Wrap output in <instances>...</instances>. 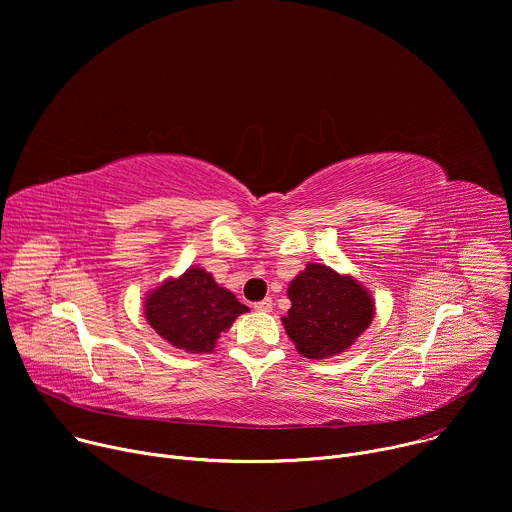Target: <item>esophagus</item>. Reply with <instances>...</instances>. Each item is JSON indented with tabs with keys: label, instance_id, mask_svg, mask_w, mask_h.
Returning a JSON list of instances; mask_svg holds the SVG:
<instances>
[{
	"label": "esophagus",
	"instance_id": "34e87169",
	"mask_svg": "<svg viewBox=\"0 0 512 512\" xmlns=\"http://www.w3.org/2000/svg\"><path fill=\"white\" fill-rule=\"evenodd\" d=\"M254 309L260 311V313H268V311H272V301L270 299L258 301V303H254Z\"/></svg>",
	"mask_w": 512,
	"mask_h": 512
}]
</instances>
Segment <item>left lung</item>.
Here are the masks:
<instances>
[{
  "instance_id": "obj_1",
  "label": "left lung",
  "mask_w": 512,
  "mask_h": 512,
  "mask_svg": "<svg viewBox=\"0 0 512 512\" xmlns=\"http://www.w3.org/2000/svg\"><path fill=\"white\" fill-rule=\"evenodd\" d=\"M287 295L291 309L280 321L297 352L309 360L348 352L376 313L372 293L360 280L317 262L291 280Z\"/></svg>"
}]
</instances>
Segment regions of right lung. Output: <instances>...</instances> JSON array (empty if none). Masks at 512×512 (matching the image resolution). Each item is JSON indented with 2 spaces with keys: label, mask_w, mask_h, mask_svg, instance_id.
I'll return each instance as SVG.
<instances>
[{
  "label": "right lung",
  "mask_w": 512,
  "mask_h": 512,
  "mask_svg": "<svg viewBox=\"0 0 512 512\" xmlns=\"http://www.w3.org/2000/svg\"><path fill=\"white\" fill-rule=\"evenodd\" d=\"M142 309L164 342L187 354H211L219 335L250 311L197 264L150 289Z\"/></svg>",
  "instance_id": "obj_1"
}]
</instances>
